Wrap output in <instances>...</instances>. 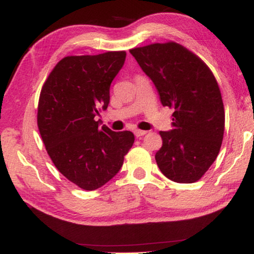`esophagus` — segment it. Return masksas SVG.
<instances>
[{
  "label": "esophagus",
  "mask_w": 254,
  "mask_h": 254,
  "mask_svg": "<svg viewBox=\"0 0 254 254\" xmlns=\"http://www.w3.org/2000/svg\"><path fill=\"white\" fill-rule=\"evenodd\" d=\"M146 133H147V131H144V130H138V128H136V130H134L135 136H142V135H144Z\"/></svg>",
  "instance_id": "obj_1"
}]
</instances>
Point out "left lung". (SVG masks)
Returning <instances> with one entry per match:
<instances>
[{
    "mask_svg": "<svg viewBox=\"0 0 254 254\" xmlns=\"http://www.w3.org/2000/svg\"><path fill=\"white\" fill-rule=\"evenodd\" d=\"M130 53L154 82L163 106L174 110L173 128L159 132L163 146L155 158L160 172L174 182H196L215 162L224 136V104L214 74L174 42Z\"/></svg>",
    "mask_w": 254,
    "mask_h": 254,
    "instance_id": "left-lung-1",
    "label": "left lung"
}]
</instances>
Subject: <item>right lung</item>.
I'll use <instances>...</instances> for the list:
<instances>
[{"label": "right lung", "instance_id": "add662e5", "mask_svg": "<svg viewBox=\"0 0 254 254\" xmlns=\"http://www.w3.org/2000/svg\"><path fill=\"white\" fill-rule=\"evenodd\" d=\"M127 53L66 56L40 91L37 124L52 162L70 182L87 191L118 174L134 142L130 131L114 132L95 118L110 103V87Z\"/></svg>", "mask_w": 254, "mask_h": 254}]
</instances>
